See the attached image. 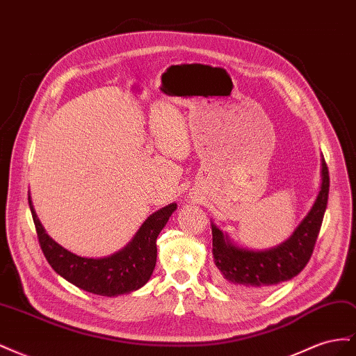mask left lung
Segmentation results:
<instances>
[{
  "instance_id": "8db88e82",
  "label": "left lung",
  "mask_w": 356,
  "mask_h": 356,
  "mask_svg": "<svg viewBox=\"0 0 356 356\" xmlns=\"http://www.w3.org/2000/svg\"><path fill=\"white\" fill-rule=\"evenodd\" d=\"M321 190L289 238L270 250L252 251L236 246L213 222L212 254L217 279L227 289L242 296H258L297 276L310 260L328 203L330 175L324 157L321 159Z\"/></svg>"
}]
</instances>
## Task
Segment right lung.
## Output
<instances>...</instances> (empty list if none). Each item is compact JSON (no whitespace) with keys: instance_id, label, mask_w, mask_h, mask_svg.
<instances>
[{"instance_id":"add662e5","label":"right lung","mask_w":356,"mask_h":356,"mask_svg":"<svg viewBox=\"0 0 356 356\" xmlns=\"http://www.w3.org/2000/svg\"><path fill=\"white\" fill-rule=\"evenodd\" d=\"M28 202L41 251L53 270L88 293L106 297L132 293L149 281L156 267L157 236L177 209V203H170L149 215L132 241L118 252L104 258H86L53 241L40 222L31 196Z\"/></svg>"}]
</instances>
